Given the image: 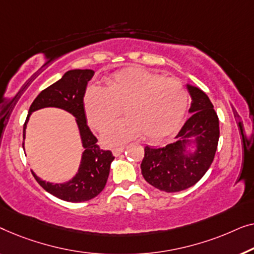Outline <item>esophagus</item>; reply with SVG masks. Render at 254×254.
<instances>
[{
	"label": "esophagus",
	"instance_id": "obj_1",
	"mask_svg": "<svg viewBox=\"0 0 254 254\" xmlns=\"http://www.w3.org/2000/svg\"><path fill=\"white\" fill-rule=\"evenodd\" d=\"M123 151H124L123 146H121V147H115V148H113V154L115 156H119L120 154H122Z\"/></svg>",
	"mask_w": 254,
	"mask_h": 254
}]
</instances>
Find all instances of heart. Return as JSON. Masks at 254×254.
Here are the masks:
<instances>
[{
    "mask_svg": "<svg viewBox=\"0 0 254 254\" xmlns=\"http://www.w3.org/2000/svg\"><path fill=\"white\" fill-rule=\"evenodd\" d=\"M88 123L103 131L122 113L127 117L105 132L115 145L140 135L158 141L174 133L183 122L189 95L178 79L142 69H127L106 80V87L88 86L84 96Z\"/></svg>",
    "mask_w": 254,
    "mask_h": 254,
    "instance_id": "heart-1",
    "label": "heart"
}]
</instances>
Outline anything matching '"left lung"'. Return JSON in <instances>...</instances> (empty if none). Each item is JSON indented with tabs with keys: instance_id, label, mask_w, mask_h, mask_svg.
Masks as SVG:
<instances>
[{
	"instance_id": "obj_1",
	"label": "left lung",
	"mask_w": 254,
	"mask_h": 254,
	"mask_svg": "<svg viewBox=\"0 0 254 254\" xmlns=\"http://www.w3.org/2000/svg\"><path fill=\"white\" fill-rule=\"evenodd\" d=\"M192 98V113L176 135L177 141L161 148L146 146L140 164L145 181L164 192H178L192 187L206 174L212 164L220 137L219 117L212 102L198 87L188 85ZM196 137L197 149L185 154L188 138Z\"/></svg>"
}]
</instances>
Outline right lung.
I'll return each mask as SVG.
<instances>
[{
  "label": "right lung",
  "mask_w": 254,
  "mask_h": 254,
  "mask_svg": "<svg viewBox=\"0 0 254 254\" xmlns=\"http://www.w3.org/2000/svg\"><path fill=\"white\" fill-rule=\"evenodd\" d=\"M93 74L94 71L88 69L67 71L60 80L45 88L34 99L24 123L23 137H25V128L28 117L38 109L56 107L66 110L76 117L81 141L85 148L79 170L76 176L67 183L53 184L40 180L37 175L32 173L38 183L46 191L57 198L70 202L87 201L96 197L105 189L109 176L110 163L115 159L112 152L100 148V146L96 144L98 139L92 133L86 123L84 95L87 83L92 79Z\"/></svg>",
  "instance_id": "right-lung-1"
}]
</instances>
